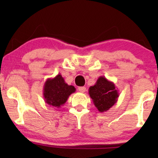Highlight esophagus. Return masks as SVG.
Segmentation results:
<instances>
[{"label":"esophagus","instance_id":"obj_1","mask_svg":"<svg viewBox=\"0 0 158 158\" xmlns=\"http://www.w3.org/2000/svg\"><path fill=\"white\" fill-rule=\"evenodd\" d=\"M78 90H79L80 92H81V93H84V92H85L86 88H85V87H79L78 88Z\"/></svg>","mask_w":158,"mask_h":158}]
</instances>
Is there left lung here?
Listing matches in <instances>:
<instances>
[{
  "label": "left lung",
  "instance_id": "obj_1",
  "mask_svg": "<svg viewBox=\"0 0 158 158\" xmlns=\"http://www.w3.org/2000/svg\"><path fill=\"white\" fill-rule=\"evenodd\" d=\"M88 94L99 112H105L117 102L118 91L113 82L100 76L94 85L90 86Z\"/></svg>",
  "mask_w": 158,
  "mask_h": 158
}]
</instances>
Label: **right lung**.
<instances>
[{
  "instance_id": "add662e5",
  "label": "right lung",
  "mask_w": 158,
  "mask_h": 158,
  "mask_svg": "<svg viewBox=\"0 0 158 158\" xmlns=\"http://www.w3.org/2000/svg\"><path fill=\"white\" fill-rule=\"evenodd\" d=\"M75 90L76 89L74 86L68 85L61 74L59 73L53 78H48L45 81L43 96L47 104L60 109Z\"/></svg>"
}]
</instances>
